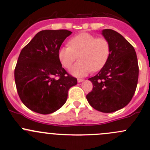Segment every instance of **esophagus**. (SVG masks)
I'll return each mask as SVG.
<instances>
[{"mask_svg":"<svg viewBox=\"0 0 150 150\" xmlns=\"http://www.w3.org/2000/svg\"><path fill=\"white\" fill-rule=\"evenodd\" d=\"M83 81V79H77V81H78L79 83H80V82H82Z\"/></svg>","mask_w":150,"mask_h":150,"instance_id":"esophagus-1","label":"esophagus"}]
</instances>
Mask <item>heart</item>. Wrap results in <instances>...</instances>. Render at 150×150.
<instances>
[{
  "mask_svg": "<svg viewBox=\"0 0 150 150\" xmlns=\"http://www.w3.org/2000/svg\"><path fill=\"white\" fill-rule=\"evenodd\" d=\"M68 45L59 49L58 57L63 67L69 69L78 56L79 61L71 69L75 76H84L91 71L101 70L110 55V44L106 38H96L86 32L71 37Z\"/></svg>",
  "mask_w": 150,
  "mask_h": 150,
  "instance_id": "obj_1",
  "label": "heart"
}]
</instances>
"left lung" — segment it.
I'll list each match as a JSON object with an SVG mask.
<instances>
[{
    "label": "left lung",
    "mask_w": 150,
    "mask_h": 150,
    "mask_svg": "<svg viewBox=\"0 0 150 150\" xmlns=\"http://www.w3.org/2000/svg\"><path fill=\"white\" fill-rule=\"evenodd\" d=\"M101 33L110 44V55L100 71L88 79L93 88L86 99L96 110L111 113L125 107L132 99L139 66L134 49L120 33L112 29H104Z\"/></svg>",
    "instance_id": "obj_1"
}]
</instances>
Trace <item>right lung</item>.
<instances>
[{
  "label": "right lung",
  "instance_id": "obj_1",
  "mask_svg": "<svg viewBox=\"0 0 150 150\" xmlns=\"http://www.w3.org/2000/svg\"><path fill=\"white\" fill-rule=\"evenodd\" d=\"M71 33L41 30L21 51L14 71L16 86L21 100L30 110L41 114L56 112L67 101L69 88L77 83L58 57L62 43Z\"/></svg>",
  "mask_w": 150,
  "mask_h": 150
}]
</instances>
